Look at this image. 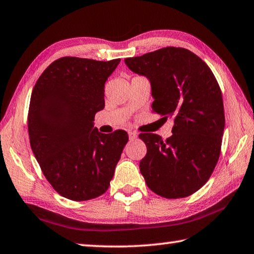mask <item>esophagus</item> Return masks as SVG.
Here are the masks:
<instances>
[{"label":"esophagus","instance_id":"esophagus-1","mask_svg":"<svg viewBox=\"0 0 254 254\" xmlns=\"http://www.w3.org/2000/svg\"><path fill=\"white\" fill-rule=\"evenodd\" d=\"M136 136H137V134L135 132H133V131H130L128 132V139L130 140H134V139H136Z\"/></svg>","mask_w":254,"mask_h":254}]
</instances>
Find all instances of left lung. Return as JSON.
Masks as SVG:
<instances>
[{
	"instance_id": "obj_1",
	"label": "left lung",
	"mask_w": 254,
	"mask_h": 254,
	"mask_svg": "<svg viewBox=\"0 0 254 254\" xmlns=\"http://www.w3.org/2000/svg\"><path fill=\"white\" fill-rule=\"evenodd\" d=\"M124 62L149 79L152 111L175 122L166 141L154 133L139 135L147 145L140 161L147 186L165 198L194 194L220 158L225 117L216 78L198 56L185 48L167 47Z\"/></svg>"
}]
</instances>
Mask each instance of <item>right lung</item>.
Returning <instances> with one entry per match:
<instances>
[{"mask_svg":"<svg viewBox=\"0 0 254 254\" xmlns=\"http://www.w3.org/2000/svg\"><path fill=\"white\" fill-rule=\"evenodd\" d=\"M120 60L59 58L33 87L30 144L47 180L68 199L104 194L128 140L123 130L104 134L94 127V117L105 106V81Z\"/></svg>","mask_w":254,"mask_h":254,"instance_id":"right-lung-1","label":"right lung"}]
</instances>
